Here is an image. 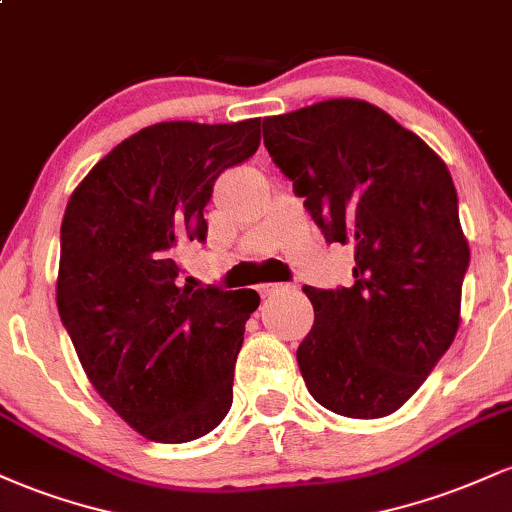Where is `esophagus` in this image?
I'll list each match as a JSON object with an SVG mask.
<instances>
[{"instance_id": "obj_1", "label": "esophagus", "mask_w": 512, "mask_h": 512, "mask_svg": "<svg viewBox=\"0 0 512 512\" xmlns=\"http://www.w3.org/2000/svg\"><path fill=\"white\" fill-rule=\"evenodd\" d=\"M284 289H289V286L286 284H260L257 286V293H260L262 298H267V296H274V293H279Z\"/></svg>"}]
</instances>
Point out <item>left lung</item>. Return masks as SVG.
Instances as JSON below:
<instances>
[{"label":"left lung","instance_id":"8db88e82","mask_svg":"<svg viewBox=\"0 0 512 512\" xmlns=\"http://www.w3.org/2000/svg\"><path fill=\"white\" fill-rule=\"evenodd\" d=\"M264 146L327 243L354 245V284L303 286L296 358L315 402L351 419L402 407L460 327L469 245L450 170L378 105L330 98L264 117Z\"/></svg>","mask_w":512,"mask_h":512}]
</instances>
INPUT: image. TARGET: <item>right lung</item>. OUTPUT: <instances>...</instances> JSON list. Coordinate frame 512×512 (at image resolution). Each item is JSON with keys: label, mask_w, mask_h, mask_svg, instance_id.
Segmentation results:
<instances>
[{"label": "right lung", "mask_w": 512, "mask_h": 512, "mask_svg": "<svg viewBox=\"0 0 512 512\" xmlns=\"http://www.w3.org/2000/svg\"><path fill=\"white\" fill-rule=\"evenodd\" d=\"M260 146V117L158 122L101 158L67 202L57 310L96 392L144 438L187 443L221 424L255 291L182 284L178 250L207 238L223 170Z\"/></svg>", "instance_id": "obj_1"}]
</instances>
